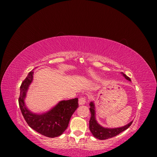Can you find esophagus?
Listing matches in <instances>:
<instances>
[{"label": "esophagus", "mask_w": 157, "mask_h": 157, "mask_svg": "<svg viewBox=\"0 0 157 157\" xmlns=\"http://www.w3.org/2000/svg\"><path fill=\"white\" fill-rule=\"evenodd\" d=\"M78 103L79 105H84V104L86 103V98L84 97H81L79 98V100H78Z\"/></svg>", "instance_id": "1"}]
</instances>
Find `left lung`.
<instances>
[{
    "instance_id": "8db88e82",
    "label": "left lung",
    "mask_w": 157,
    "mask_h": 157,
    "mask_svg": "<svg viewBox=\"0 0 157 157\" xmlns=\"http://www.w3.org/2000/svg\"><path fill=\"white\" fill-rule=\"evenodd\" d=\"M122 75L124 76V78L131 81V79L126 76L125 74L121 73ZM90 111L91 113V117L89 121V128L91 132L92 135L97 139L104 140L109 138H111L113 137H115L119 134L122 132L126 130L127 128H129L132 124V122L128 123V124L120 127V128H109L101 126L100 124H98V122L96 121V111H95V105L94 101H91L90 103Z\"/></svg>"
}]
</instances>
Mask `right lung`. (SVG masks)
Here are the masks:
<instances>
[{
	"label": "right lung",
	"mask_w": 157,
	"mask_h": 157,
	"mask_svg": "<svg viewBox=\"0 0 157 157\" xmlns=\"http://www.w3.org/2000/svg\"><path fill=\"white\" fill-rule=\"evenodd\" d=\"M33 71H31L20 86L19 105L25 121L32 129L48 137L59 136L67 129L71 117L78 107V99L75 98L59 101L48 112L39 115L33 113L25 104L27 90L33 81Z\"/></svg>",
	"instance_id": "1"
}]
</instances>
